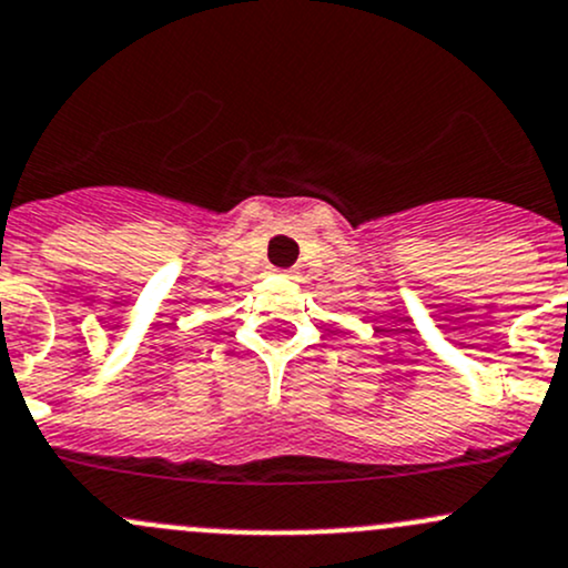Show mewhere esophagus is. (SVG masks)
Returning <instances> with one entry per match:
<instances>
[{
	"mask_svg": "<svg viewBox=\"0 0 568 568\" xmlns=\"http://www.w3.org/2000/svg\"><path fill=\"white\" fill-rule=\"evenodd\" d=\"M280 274H283V277H294V268H283Z\"/></svg>",
	"mask_w": 568,
	"mask_h": 568,
	"instance_id": "34e87169",
	"label": "esophagus"
}]
</instances>
